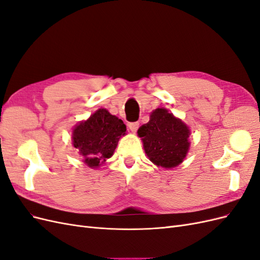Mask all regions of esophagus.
I'll return each instance as SVG.
<instances>
[{
    "label": "esophagus",
    "instance_id": "34e87169",
    "mask_svg": "<svg viewBox=\"0 0 260 260\" xmlns=\"http://www.w3.org/2000/svg\"><path fill=\"white\" fill-rule=\"evenodd\" d=\"M138 128H139V122H130L129 123V129L131 130V132L136 133Z\"/></svg>",
    "mask_w": 260,
    "mask_h": 260
}]
</instances>
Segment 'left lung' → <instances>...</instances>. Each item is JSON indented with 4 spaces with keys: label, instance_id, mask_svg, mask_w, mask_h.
Segmentation results:
<instances>
[{
    "label": "left lung",
    "instance_id": "8db88e82",
    "mask_svg": "<svg viewBox=\"0 0 260 260\" xmlns=\"http://www.w3.org/2000/svg\"><path fill=\"white\" fill-rule=\"evenodd\" d=\"M138 136L142 140L148 159L165 169L179 166L191 145L188 125L162 107L154 109L149 121L139 128Z\"/></svg>",
    "mask_w": 260,
    "mask_h": 260
}]
</instances>
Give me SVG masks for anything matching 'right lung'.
<instances>
[{"label": "right lung", "mask_w": 260, "mask_h": 260, "mask_svg": "<svg viewBox=\"0 0 260 260\" xmlns=\"http://www.w3.org/2000/svg\"><path fill=\"white\" fill-rule=\"evenodd\" d=\"M125 124L107 109L100 108L88 119L77 123L72 133L73 146L82 161L98 169L114 155L118 141L125 136Z\"/></svg>", "instance_id": "1"}]
</instances>
